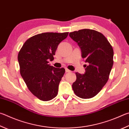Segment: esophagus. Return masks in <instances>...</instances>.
Masks as SVG:
<instances>
[{"mask_svg": "<svg viewBox=\"0 0 129 129\" xmlns=\"http://www.w3.org/2000/svg\"><path fill=\"white\" fill-rule=\"evenodd\" d=\"M65 71H66V72H67V73H70V72H72L71 71H70L69 69H67V68L65 69Z\"/></svg>", "mask_w": 129, "mask_h": 129, "instance_id": "34e87169", "label": "esophagus"}]
</instances>
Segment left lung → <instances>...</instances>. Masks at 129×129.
<instances>
[{
    "instance_id": "1",
    "label": "left lung",
    "mask_w": 129,
    "mask_h": 129,
    "mask_svg": "<svg viewBox=\"0 0 129 129\" xmlns=\"http://www.w3.org/2000/svg\"><path fill=\"white\" fill-rule=\"evenodd\" d=\"M81 49L82 57L86 59L84 74L76 73L77 79L72 88L77 96L90 99L99 93L109 79L113 65V50L101 33L85 29L69 33Z\"/></svg>"
}]
</instances>
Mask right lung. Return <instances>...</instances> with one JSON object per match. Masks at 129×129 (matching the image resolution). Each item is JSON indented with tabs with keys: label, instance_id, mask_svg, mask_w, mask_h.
<instances>
[{
	"label": "right lung",
	"instance_id": "obj_1",
	"mask_svg": "<svg viewBox=\"0 0 129 129\" xmlns=\"http://www.w3.org/2000/svg\"><path fill=\"white\" fill-rule=\"evenodd\" d=\"M69 33H44L30 37L18 54L20 72L29 91L42 101L56 96L58 85L64 76V68L48 64L54 59L57 46Z\"/></svg>",
	"mask_w": 129,
	"mask_h": 129
}]
</instances>
